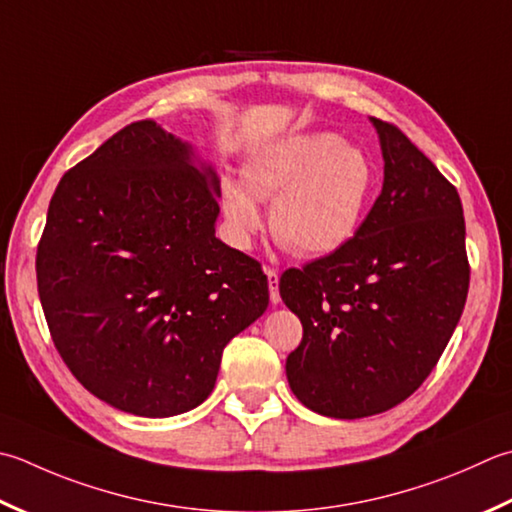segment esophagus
<instances>
[{
  "label": "esophagus",
  "mask_w": 512,
  "mask_h": 512,
  "mask_svg": "<svg viewBox=\"0 0 512 512\" xmlns=\"http://www.w3.org/2000/svg\"><path fill=\"white\" fill-rule=\"evenodd\" d=\"M266 277H268V290H270V302L279 304L282 297H279V275L275 268H266Z\"/></svg>",
  "instance_id": "34e87169"
}]
</instances>
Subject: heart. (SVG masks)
<instances>
[{"label":"heart","instance_id":"1","mask_svg":"<svg viewBox=\"0 0 512 512\" xmlns=\"http://www.w3.org/2000/svg\"><path fill=\"white\" fill-rule=\"evenodd\" d=\"M364 148L330 133H297L257 148L242 182L224 179L222 210L230 242L246 248L262 228L254 202H270L268 226L299 257H322L355 235L375 188Z\"/></svg>","mask_w":512,"mask_h":512}]
</instances>
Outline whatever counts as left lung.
Returning a JSON list of instances; mask_svg holds the SVG:
<instances>
[{
	"instance_id": "1",
	"label": "left lung",
	"mask_w": 512,
	"mask_h": 512,
	"mask_svg": "<svg viewBox=\"0 0 512 512\" xmlns=\"http://www.w3.org/2000/svg\"><path fill=\"white\" fill-rule=\"evenodd\" d=\"M370 122L384 155L382 193L342 248L279 279L304 326L286 359L290 390L335 419L384 413L424 384L470 282L457 188L397 126Z\"/></svg>"
}]
</instances>
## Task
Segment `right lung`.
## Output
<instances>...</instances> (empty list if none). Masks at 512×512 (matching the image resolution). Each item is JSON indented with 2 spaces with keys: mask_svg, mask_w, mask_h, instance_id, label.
Segmentation results:
<instances>
[{
  "mask_svg": "<svg viewBox=\"0 0 512 512\" xmlns=\"http://www.w3.org/2000/svg\"><path fill=\"white\" fill-rule=\"evenodd\" d=\"M219 177L153 119L70 168L37 246L50 337L77 382L139 417L213 393L226 344L264 315L257 259L215 237Z\"/></svg>",
  "mask_w": 512,
  "mask_h": 512,
  "instance_id": "add662e5",
  "label": "right lung"
}]
</instances>
